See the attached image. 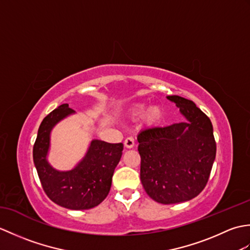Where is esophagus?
I'll return each instance as SVG.
<instances>
[{
  "label": "esophagus",
  "instance_id": "obj_1",
  "mask_svg": "<svg viewBox=\"0 0 250 250\" xmlns=\"http://www.w3.org/2000/svg\"><path fill=\"white\" fill-rule=\"evenodd\" d=\"M134 144H135V142H134V139L132 136L126 137V139L125 140V146L126 148H133Z\"/></svg>",
  "mask_w": 250,
  "mask_h": 250
}]
</instances>
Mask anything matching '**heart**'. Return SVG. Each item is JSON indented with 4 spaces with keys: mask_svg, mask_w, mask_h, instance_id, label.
<instances>
[{
    "mask_svg": "<svg viewBox=\"0 0 250 250\" xmlns=\"http://www.w3.org/2000/svg\"><path fill=\"white\" fill-rule=\"evenodd\" d=\"M139 110L141 111V113H144L145 107L144 106H141ZM147 117L150 121H156L159 119V117H160V110H159L158 108H151V109H149V111H148Z\"/></svg>",
    "mask_w": 250,
    "mask_h": 250,
    "instance_id": "1",
    "label": "heart"
}]
</instances>
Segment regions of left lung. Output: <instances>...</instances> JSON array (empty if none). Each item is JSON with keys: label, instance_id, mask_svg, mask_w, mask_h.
I'll return each instance as SVG.
<instances>
[{"label": "left lung", "instance_id": "1", "mask_svg": "<svg viewBox=\"0 0 250 250\" xmlns=\"http://www.w3.org/2000/svg\"><path fill=\"white\" fill-rule=\"evenodd\" d=\"M187 121L150 126L137 135L141 182L161 204L195 198L205 188L216 157L213 125L192 101L168 95Z\"/></svg>", "mask_w": 250, "mask_h": 250}]
</instances>
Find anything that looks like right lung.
I'll return each instance as SVG.
<instances>
[{
    "label": "right lung",
    "instance_id": "obj_1",
    "mask_svg": "<svg viewBox=\"0 0 250 250\" xmlns=\"http://www.w3.org/2000/svg\"><path fill=\"white\" fill-rule=\"evenodd\" d=\"M74 113L68 104H62L45 117L34 143L33 160L47 196L65 208L83 210L98 206L107 196L124 145L93 140L86 156L75 167L70 171L54 168L47 160L51 130L58 122Z\"/></svg>",
    "mask_w": 250,
    "mask_h": 250
}]
</instances>
